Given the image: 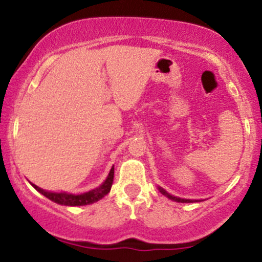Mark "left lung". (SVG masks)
Returning a JSON list of instances; mask_svg holds the SVG:
<instances>
[{
    "instance_id": "8db88e82",
    "label": "left lung",
    "mask_w": 262,
    "mask_h": 262,
    "mask_svg": "<svg viewBox=\"0 0 262 262\" xmlns=\"http://www.w3.org/2000/svg\"><path fill=\"white\" fill-rule=\"evenodd\" d=\"M158 189H159V191L162 192L163 195H165L166 198H169L170 200L178 201V203H194V201H198V200H190V199H182V198L174 196V195H170L168 191H165L163 188H160V186H158Z\"/></svg>"
}]
</instances>
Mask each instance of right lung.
Here are the masks:
<instances>
[{"label":"right lung","mask_w":262,"mask_h":262,"mask_svg":"<svg viewBox=\"0 0 262 262\" xmlns=\"http://www.w3.org/2000/svg\"><path fill=\"white\" fill-rule=\"evenodd\" d=\"M113 178H114V166H112L111 171H109L107 179L104 180V183L102 185H99L98 188L93 189V190L83 192V194H70V192H52V191H46L43 189L38 188L37 185L32 184V186L36 189L37 191L41 192L42 195H45L46 198L54 201V203L59 204V205H66V206H82V205H89V204H93L96 201H98L104 198L105 195L111 191L112 184H113Z\"/></svg>","instance_id":"1"}]
</instances>
